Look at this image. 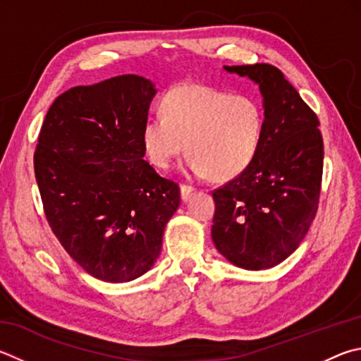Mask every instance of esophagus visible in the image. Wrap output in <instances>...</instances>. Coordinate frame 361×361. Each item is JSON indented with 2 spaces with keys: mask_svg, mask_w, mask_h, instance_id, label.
<instances>
[{
  "mask_svg": "<svg viewBox=\"0 0 361 361\" xmlns=\"http://www.w3.org/2000/svg\"><path fill=\"white\" fill-rule=\"evenodd\" d=\"M195 189L192 186H188V185H181L180 186V192H181V200L183 202H188L189 197L194 194Z\"/></svg>",
  "mask_w": 361,
  "mask_h": 361,
  "instance_id": "esophagus-1",
  "label": "esophagus"
}]
</instances>
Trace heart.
<instances>
[{
  "instance_id": "heart-1",
  "label": "heart",
  "mask_w": 361,
  "mask_h": 361,
  "mask_svg": "<svg viewBox=\"0 0 361 361\" xmlns=\"http://www.w3.org/2000/svg\"><path fill=\"white\" fill-rule=\"evenodd\" d=\"M265 135V115L252 96L232 94L197 83L176 85L162 99V115L142 124L148 161L169 169L188 152V172L227 181L257 158Z\"/></svg>"
}]
</instances>
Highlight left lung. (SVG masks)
Here are the masks:
<instances>
[{"label": "left lung", "mask_w": 361, "mask_h": 361, "mask_svg": "<svg viewBox=\"0 0 361 361\" xmlns=\"http://www.w3.org/2000/svg\"><path fill=\"white\" fill-rule=\"evenodd\" d=\"M259 87L265 135L246 172L213 192L212 238L245 270H267L300 246L317 212L324 142L316 114L271 64L224 66Z\"/></svg>", "instance_id": "1"}]
</instances>
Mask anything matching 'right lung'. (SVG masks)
I'll return each instance as SVG.
<instances>
[{
    "label": "right lung",
    "mask_w": 361,
    "mask_h": 361,
    "mask_svg": "<svg viewBox=\"0 0 361 361\" xmlns=\"http://www.w3.org/2000/svg\"><path fill=\"white\" fill-rule=\"evenodd\" d=\"M156 94L124 74L74 87L45 115L36 181L51 231L91 276L129 283L158 260L180 188L143 159L142 124Z\"/></svg>",
    "instance_id": "add662e5"
}]
</instances>
